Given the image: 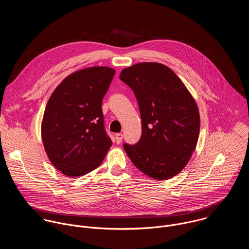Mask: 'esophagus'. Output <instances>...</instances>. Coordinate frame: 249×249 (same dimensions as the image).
Returning a JSON list of instances; mask_svg holds the SVG:
<instances>
[{"mask_svg":"<svg viewBox=\"0 0 249 249\" xmlns=\"http://www.w3.org/2000/svg\"><path fill=\"white\" fill-rule=\"evenodd\" d=\"M123 137H124V135H123L122 133H117V134L115 135V139H116L117 143H120V142H122Z\"/></svg>","mask_w":249,"mask_h":249,"instance_id":"1","label":"esophagus"}]
</instances>
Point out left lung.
<instances>
[{"label":"left lung","mask_w":249,"mask_h":249,"mask_svg":"<svg viewBox=\"0 0 249 249\" xmlns=\"http://www.w3.org/2000/svg\"><path fill=\"white\" fill-rule=\"evenodd\" d=\"M120 79L135 94L142 120V135L124 148L144 175L157 180L176 177L188 164L199 135L196 101L166 65L142 62L125 68Z\"/></svg>","instance_id":"left-lung-1"}]
</instances>
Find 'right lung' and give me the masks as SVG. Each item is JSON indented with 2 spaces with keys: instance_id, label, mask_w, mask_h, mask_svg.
I'll return each mask as SVG.
<instances>
[{
  "instance_id": "add662e5",
  "label": "right lung",
  "mask_w": 249,
  "mask_h": 249,
  "mask_svg": "<svg viewBox=\"0 0 249 249\" xmlns=\"http://www.w3.org/2000/svg\"><path fill=\"white\" fill-rule=\"evenodd\" d=\"M114 74V69L103 66L79 70L50 97L42 120V141L52 164L69 178L97 169L112 145L102 103Z\"/></svg>"
}]
</instances>
